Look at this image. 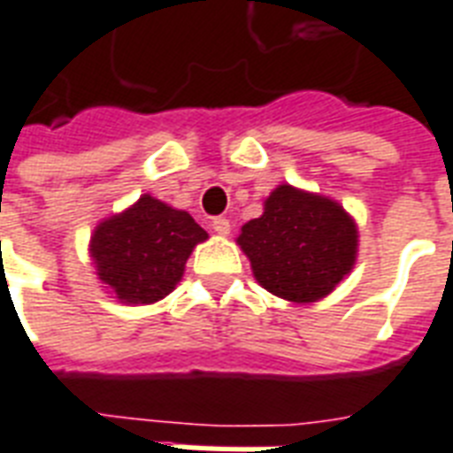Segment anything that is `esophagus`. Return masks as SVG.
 I'll return each mask as SVG.
<instances>
[{"instance_id": "1", "label": "esophagus", "mask_w": 453, "mask_h": 453, "mask_svg": "<svg viewBox=\"0 0 453 453\" xmlns=\"http://www.w3.org/2000/svg\"><path fill=\"white\" fill-rule=\"evenodd\" d=\"M210 226H212L214 234H219V236H226V234L231 231V224H229V219H226V217H214Z\"/></svg>"}]
</instances>
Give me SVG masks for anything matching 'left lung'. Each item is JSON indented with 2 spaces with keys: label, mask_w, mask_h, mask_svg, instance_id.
I'll list each match as a JSON object with an SVG mask.
<instances>
[{
  "label": "left lung",
  "mask_w": 453,
  "mask_h": 453,
  "mask_svg": "<svg viewBox=\"0 0 453 453\" xmlns=\"http://www.w3.org/2000/svg\"><path fill=\"white\" fill-rule=\"evenodd\" d=\"M236 243L260 287L291 303H315L351 274L358 224L336 200L281 183Z\"/></svg>",
  "instance_id": "left-lung-1"
}]
</instances>
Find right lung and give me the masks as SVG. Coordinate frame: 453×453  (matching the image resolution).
Here are the masks:
<instances>
[{
  "instance_id": "obj_1",
  "label": "right lung",
  "mask_w": 453,
  "mask_h": 453,
  "mask_svg": "<svg viewBox=\"0 0 453 453\" xmlns=\"http://www.w3.org/2000/svg\"><path fill=\"white\" fill-rule=\"evenodd\" d=\"M207 231L188 212L141 196L102 219L90 236V260L104 291L126 305H152L181 281L193 248Z\"/></svg>"
}]
</instances>
